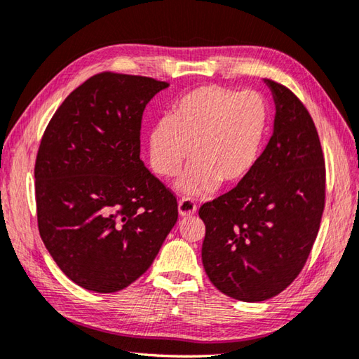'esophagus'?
I'll use <instances>...</instances> for the list:
<instances>
[{"label":"esophagus","instance_id":"obj_1","mask_svg":"<svg viewBox=\"0 0 359 359\" xmlns=\"http://www.w3.org/2000/svg\"><path fill=\"white\" fill-rule=\"evenodd\" d=\"M196 210H198V207H196V203L191 199H182L179 202V215L182 217L193 216L196 213Z\"/></svg>","mask_w":359,"mask_h":359}]
</instances>
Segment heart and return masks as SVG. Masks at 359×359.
<instances>
[{
    "label": "heart",
    "instance_id": "obj_1",
    "mask_svg": "<svg viewBox=\"0 0 359 359\" xmlns=\"http://www.w3.org/2000/svg\"><path fill=\"white\" fill-rule=\"evenodd\" d=\"M268 130V107L254 91L201 86L172 105L147 137L154 171L172 177L191 156L175 189L205 198L222 184L233 187L254 170Z\"/></svg>",
    "mask_w": 359,
    "mask_h": 359
}]
</instances>
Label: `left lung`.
I'll use <instances>...</instances> for the list:
<instances>
[{"mask_svg": "<svg viewBox=\"0 0 359 359\" xmlns=\"http://www.w3.org/2000/svg\"><path fill=\"white\" fill-rule=\"evenodd\" d=\"M276 116L252 172L199 210L202 263L217 290L268 300L292 283L310 255L325 203V163L313 119L291 90L264 79Z\"/></svg>", "mask_w": 359, "mask_h": 359, "instance_id": "obj_1", "label": "left lung"}]
</instances>
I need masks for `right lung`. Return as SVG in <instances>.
Listing matches in <instances>:
<instances>
[{"instance_id":"1","label":"right lung","mask_w":359,"mask_h":359,"mask_svg":"<svg viewBox=\"0 0 359 359\" xmlns=\"http://www.w3.org/2000/svg\"><path fill=\"white\" fill-rule=\"evenodd\" d=\"M151 77L101 73L69 93L35 161L39 231L65 276L116 292L149 269L177 222V201L140 158Z\"/></svg>"}]
</instances>
